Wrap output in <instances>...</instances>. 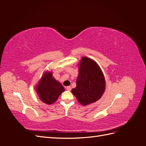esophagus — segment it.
<instances>
[{"label": "esophagus", "mask_w": 146, "mask_h": 146, "mask_svg": "<svg viewBox=\"0 0 146 146\" xmlns=\"http://www.w3.org/2000/svg\"><path fill=\"white\" fill-rule=\"evenodd\" d=\"M66 88V90H67L68 91H70V90H71V87H70V86H67Z\"/></svg>", "instance_id": "1"}]
</instances>
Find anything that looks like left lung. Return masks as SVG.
I'll list each match as a JSON object with an SVG mask.
<instances>
[{
	"label": "left lung",
	"instance_id": "8db88e82",
	"mask_svg": "<svg viewBox=\"0 0 146 146\" xmlns=\"http://www.w3.org/2000/svg\"><path fill=\"white\" fill-rule=\"evenodd\" d=\"M76 84L71 91L82 105L94 103L101 98L105 89V80L101 69L94 60L82 57Z\"/></svg>",
	"mask_w": 146,
	"mask_h": 146
}]
</instances>
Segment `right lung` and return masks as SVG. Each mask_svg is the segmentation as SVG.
<instances>
[{"label": "right lung", "instance_id": "1", "mask_svg": "<svg viewBox=\"0 0 146 146\" xmlns=\"http://www.w3.org/2000/svg\"><path fill=\"white\" fill-rule=\"evenodd\" d=\"M39 98L48 105L54 104L60 94L64 91L61 84L52 77V72L46 71L43 74L36 87Z\"/></svg>", "mask_w": 146, "mask_h": 146}]
</instances>
